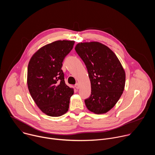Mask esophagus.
Returning <instances> with one entry per match:
<instances>
[{
	"instance_id": "1",
	"label": "esophagus",
	"mask_w": 155,
	"mask_h": 155,
	"mask_svg": "<svg viewBox=\"0 0 155 155\" xmlns=\"http://www.w3.org/2000/svg\"><path fill=\"white\" fill-rule=\"evenodd\" d=\"M75 87H76V89H77V90H78L79 88H80V84H79L78 83H77L75 85Z\"/></svg>"
}]
</instances>
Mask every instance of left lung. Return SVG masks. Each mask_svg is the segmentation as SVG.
Segmentation results:
<instances>
[{"mask_svg":"<svg viewBox=\"0 0 155 155\" xmlns=\"http://www.w3.org/2000/svg\"><path fill=\"white\" fill-rule=\"evenodd\" d=\"M75 50L85 64L91 94L84 101L95 114L108 112L117 103L125 86L126 74L114 51L98 41L77 43Z\"/></svg>","mask_w":155,"mask_h":155,"instance_id":"obj_1","label":"left lung"}]
</instances>
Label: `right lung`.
<instances>
[{"instance_id":"obj_1","label":"right lung","mask_w":155,"mask_h":155,"mask_svg":"<svg viewBox=\"0 0 155 155\" xmlns=\"http://www.w3.org/2000/svg\"><path fill=\"white\" fill-rule=\"evenodd\" d=\"M73 40H57L41 47L31 57L27 83L37 107L50 117H60L68 111L74 88L65 83L61 69L64 58L72 50Z\"/></svg>"}]
</instances>
